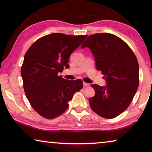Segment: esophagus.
Wrapping results in <instances>:
<instances>
[{
  "label": "esophagus",
  "instance_id": "obj_1",
  "mask_svg": "<svg viewBox=\"0 0 152 152\" xmlns=\"http://www.w3.org/2000/svg\"><path fill=\"white\" fill-rule=\"evenodd\" d=\"M83 85H84V86H89L90 84L86 83V82H83Z\"/></svg>",
  "mask_w": 152,
  "mask_h": 152
}]
</instances>
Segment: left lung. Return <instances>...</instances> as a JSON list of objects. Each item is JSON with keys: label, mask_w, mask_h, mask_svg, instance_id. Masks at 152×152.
Wrapping results in <instances>:
<instances>
[{"label": "left lung", "mask_w": 152, "mask_h": 152, "mask_svg": "<svg viewBox=\"0 0 152 152\" xmlns=\"http://www.w3.org/2000/svg\"><path fill=\"white\" fill-rule=\"evenodd\" d=\"M93 55L96 70H101L106 86L92 84L95 95L90 99L92 110L106 119H113L129 106L139 86L137 58L127 43L110 33L91 35L82 44Z\"/></svg>", "instance_id": "obj_1"}]
</instances>
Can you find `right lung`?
Wrapping results in <instances>:
<instances>
[{
	"mask_svg": "<svg viewBox=\"0 0 152 152\" xmlns=\"http://www.w3.org/2000/svg\"><path fill=\"white\" fill-rule=\"evenodd\" d=\"M86 37L51 33L37 39L25 53L20 70L25 93L41 116H60L68 108L74 94L83 87L81 80H66L58 73L70 67V55Z\"/></svg>",
	"mask_w": 152,
	"mask_h": 152,
	"instance_id": "obj_1",
	"label": "right lung"
}]
</instances>
